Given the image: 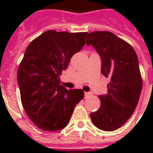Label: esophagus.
I'll list each match as a JSON object with an SVG mask.
<instances>
[{
	"instance_id": "obj_1",
	"label": "esophagus",
	"mask_w": 153,
	"mask_h": 153,
	"mask_svg": "<svg viewBox=\"0 0 153 153\" xmlns=\"http://www.w3.org/2000/svg\"><path fill=\"white\" fill-rule=\"evenodd\" d=\"M84 94H85V98H87L88 96L91 95V93H90V92H85Z\"/></svg>"
}]
</instances>
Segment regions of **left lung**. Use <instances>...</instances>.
Listing matches in <instances>:
<instances>
[{"label": "left lung", "instance_id": "1", "mask_svg": "<svg viewBox=\"0 0 153 153\" xmlns=\"http://www.w3.org/2000/svg\"><path fill=\"white\" fill-rule=\"evenodd\" d=\"M102 59V74L109 79L108 93L99 95L100 108L91 113V118L97 128L114 131L132 116L142 90L137 53L133 47L110 32H92L86 38Z\"/></svg>", "mask_w": 153, "mask_h": 153}]
</instances>
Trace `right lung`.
Listing matches in <instances>:
<instances>
[{
	"mask_svg": "<svg viewBox=\"0 0 153 153\" xmlns=\"http://www.w3.org/2000/svg\"><path fill=\"white\" fill-rule=\"evenodd\" d=\"M87 34L49 30L26 48L17 71L20 98L28 117L43 130L66 127L75 105L84 98L81 89L67 90L60 85L59 75L85 45Z\"/></svg>",
	"mask_w": 153,
	"mask_h": 153,
	"instance_id": "1",
	"label": "right lung"
}]
</instances>
